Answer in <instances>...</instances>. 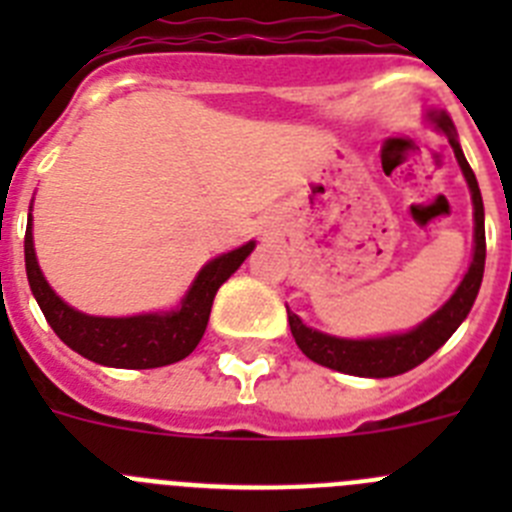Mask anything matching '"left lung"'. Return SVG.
I'll use <instances>...</instances> for the list:
<instances>
[{"instance_id": "8db88e82", "label": "left lung", "mask_w": 512, "mask_h": 512, "mask_svg": "<svg viewBox=\"0 0 512 512\" xmlns=\"http://www.w3.org/2000/svg\"><path fill=\"white\" fill-rule=\"evenodd\" d=\"M428 120L449 138L454 156L459 161L464 179L472 192V205H474V256L469 271L464 274L461 284L451 295V300L436 310L428 320L418 325V328L408 330V333H397V336H384V338H336L320 330H312L297 318L295 312L287 307L289 330L295 336L297 346L302 348V354L312 359L315 364L328 366L343 374H354V377H397L418 364H423L428 356H433L443 343L454 336V330L464 323V318L472 310L474 300H477L479 284H482V274H485V205H482V194H479L477 176H474L472 166L467 164L464 151L456 138V128L451 117L443 110L428 112Z\"/></svg>"}]
</instances>
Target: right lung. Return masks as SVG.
<instances>
[{
  "label": "right lung",
  "instance_id": "1",
  "mask_svg": "<svg viewBox=\"0 0 512 512\" xmlns=\"http://www.w3.org/2000/svg\"><path fill=\"white\" fill-rule=\"evenodd\" d=\"M253 246L256 243L248 241L246 246L207 261L176 310L148 312V315H133V318L84 315L53 292L35 259L33 217H27L25 230V269L27 282L45 320L53 333L66 346L74 348L76 354L94 364L115 366V369H156V366L182 361L197 348V343L205 336L217 289L246 261Z\"/></svg>",
  "mask_w": 512,
  "mask_h": 512
}]
</instances>
